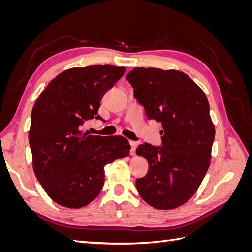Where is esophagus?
<instances>
[{
  "label": "esophagus",
  "mask_w": 252,
  "mask_h": 252,
  "mask_svg": "<svg viewBox=\"0 0 252 252\" xmlns=\"http://www.w3.org/2000/svg\"><path fill=\"white\" fill-rule=\"evenodd\" d=\"M136 142H133V141H130V146H131V150H130V155L131 156H134L135 155V148H136Z\"/></svg>",
  "instance_id": "34e87169"
}]
</instances>
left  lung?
Instances as JSON below:
<instances>
[{"instance_id": "8db88e82", "label": "left lung", "mask_w": 252, "mask_h": 252, "mask_svg": "<svg viewBox=\"0 0 252 252\" xmlns=\"http://www.w3.org/2000/svg\"><path fill=\"white\" fill-rule=\"evenodd\" d=\"M126 79L147 118L163 127L162 146L144 143L136 148L149 164L136 189L152 207L177 208L196 192L209 168L216 130L208 100L181 71L138 67Z\"/></svg>"}]
</instances>
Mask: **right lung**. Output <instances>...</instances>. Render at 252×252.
<instances>
[{"label":"right lung","mask_w":252,"mask_h":252,"mask_svg":"<svg viewBox=\"0 0 252 252\" xmlns=\"http://www.w3.org/2000/svg\"><path fill=\"white\" fill-rule=\"evenodd\" d=\"M125 67H74L60 73L37 97L32 112L29 145L34 174L52 201L81 208L103 188L104 167L130 151L121 135L82 132L97 113L106 91L123 77Z\"/></svg>","instance_id":"obj_1"}]
</instances>
